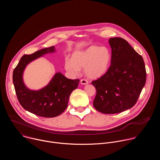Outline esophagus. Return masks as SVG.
<instances>
[{"label":"esophagus","instance_id":"obj_1","mask_svg":"<svg viewBox=\"0 0 160 160\" xmlns=\"http://www.w3.org/2000/svg\"><path fill=\"white\" fill-rule=\"evenodd\" d=\"M80 83H81L82 84H83V85H85V84H87L88 82V81H87L86 79L83 78V79H82V80H80Z\"/></svg>","mask_w":160,"mask_h":160}]
</instances>
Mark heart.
I'll use <instances>...</instances> for the list:
<instances>
[{"label":"heart","mask_w":160,"mask_h":160,"mask_svg":"<svg viewBox=\"0 0 160 160\" xmlns=\"http://www.w3.org/2000/svg\"><path fill=\"white\" fill-rule=\"evenodd\" d=\"M112 54L106 46L91 45L75 52L72 59L65 61L66 70L73 75H78L81 68H85L86 75L90 78H98L105 75L111 65Z\"/></svg>","instance_id":"1"}]
</instances>
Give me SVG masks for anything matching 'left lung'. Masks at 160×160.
<instances>
[{"mask_svg": "<svg viewBox=\"0 0 160 160\" xmlns=\"http://www.w3.org/2000/svg\"><path fill=\"white\" fill-rule=\"evenodd\" d=\"M111 64L107 73L92 81L96 95L94 107L104 114H115L132 108L146 83V71L142 57L127 40L111 38Z\"/></svg>", "mask_w": 160, "mask_h": 160, "instance_id": "obj_1", "label": "left lung"}]
</instances>
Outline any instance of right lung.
Instances as JSON below:
<instances>
[{"label": "right lung", "instance_id": "obj_1", "mask_svg": "<svg viewBox=\"0 0 160 160\" xmlns=\"http://www.w3.org/2000/svg\"><path fill=\"white\" fill-rule=\"evenodd\" d=\"M54 46L38 51L21 57L12 74V80L19 102L25 109L35 115L52 118L57 117L66 109L70 96L78 87L79 79L71 80L61 73H57L50 83L39 90H30L22 82V73L32 61L49 52H54Z\"/></svg>", "mask_w": 160, "mask_h": 160}]
</instances>
